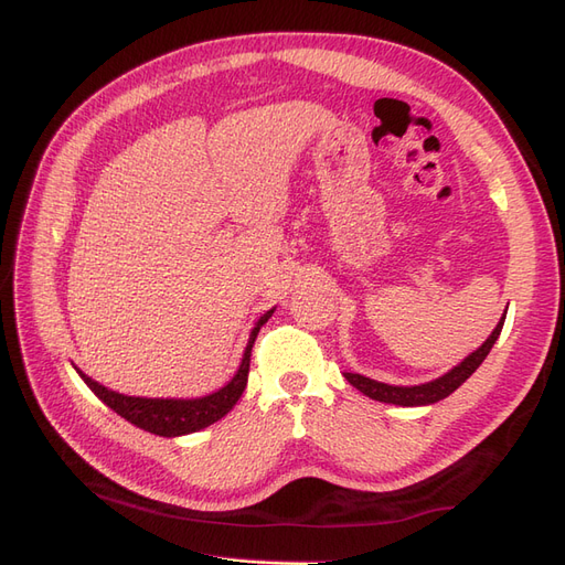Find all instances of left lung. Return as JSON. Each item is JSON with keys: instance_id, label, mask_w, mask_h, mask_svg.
<instances>
[{"instance_id": "obj_1", "label": "left lung", "mask_w": 565, "mask_h": 565, "mask_svg": "<svg viewBox=\"0 0 565 565\" xmlns=\"http://www.w3.org/2000/svg\"><path fill=\"white\" fill-rule=\"evenodd\" d=\"M502 324L504 318L498 322V328L492 330V334L486 339V344L473 351L469 358H465L457 367H452L448 374H443V377L429 382V384H419V386H388L382 382H374L363 377V374H353L347 372L344 377L349 380V384H353L358 391H363L367 398L372 401H382V403H393V405H403V407H415V405H431L438 403L450 393L465 384L471 374L476 372V367L486 361V355L490 353L492 344L498 341L500 332H502Z\"/></svg>"}]
</instances>
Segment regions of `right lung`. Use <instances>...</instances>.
<instances>
[{"instance_id": "obj_1", "label": "right lung", "mask_w": 565, "mask_h": 565, "mask_svg": "<svg viewBox=\"0 0 565 565\" xmlns=\"http://www.w3.org/2000/svg\"><path fill=\"white\" fill-rule=\"evenodd\" d=\"M270 313L273 311L262 316L259 322H256V328L252 330L241 370H237L235 377L224 388H218L216 393H210V396H204V398H193V401L134 398V396H125V393H117V391L100 386L98 382L87 377V374H82L79 370L77 372L100 401H104L108 407H113L119 417H125L127 422L139 426V429H146L156 436H167V438L193 434V431L204 429V426L214 424L224 415H228L233 405L237 403V398L243 396V391L247 386V374H249L252 347L256 341V334H259V330H262V324L270 318Z\"/></svg>"}]
</instances>
